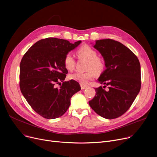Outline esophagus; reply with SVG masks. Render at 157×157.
<instances>
[{
	"mask_svg": "<svg viewBox=\"0 0 157 157\" xmlns=\"http://www.w3.org/2000/svg\"><path fill=\"white\" fill-rule=\"evenodd\" d=\"M88 87V85H85V84H83V83H81V88L82 90H84V89H86Z\"/></svg>",
	"mask_w": 157,
	"mask_h": 157,
	"instance_id": "obj_1",
	"label": "esophagus"
}]
</instances>
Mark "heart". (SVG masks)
<instances>
[{
	"instance_id": "1",
	"label": "heart",
	"mask_w": 157,
	"mask_h": 157,
	"mask_svg": "<svg viewBox=\"0 0 157 157\" xmlns=\"http://www.w3.org/2000/svg\"><path fill=\"white\" fill-rule=\"evenodd\" d=\"M76 54L79 59H85L86 62L85 72H74L69 76L71 79L78 81L81 83H85L94 78L95 73L100 74L105 68V62L101 57L98 56L95 49L88 45H83L76 50ZM76 60L71 53H67L64 56L63 64L65 69L72 71L75 66Z\"/></svg>"
}]
</instances>
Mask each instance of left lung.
Wrapping results in <instances>:
<instances>
[{
    "instance_id": "8db88e82",
    "label": "left lung",
    "mask_w": 157,
    "mask_h": 157,
    "mask_svg": "<svg viewBox=\"0 0 157 157\" xmlns=\"http://www.w3.org/2000/svg\"><path fill=\"white\" fill-rule=\"evenodd\" d=\"M94 48L104 57L106 69L98 79L104 86L95 88V95L88 103L101 117L117 118L128 111L140 91L141 65L137 56L118 41L98 40Z\"/></svg>"
}]
</instances>
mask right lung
Listing matches in <instances>:
<instances>
[{
  "label": "right lung",
  "mask_w": 157,
  "mask_h": 157,
  "mask_svg": "<svg viewBox=\"0 0 157 157\" xmlns=\"http://www.w3.org/2000/svg\"><path fill=\"white\" fill-rule=\"evenodd\" d=\"M81 43L48 37L43 39L25 53L20 66V88L26 101L46 119L59 118L67 111L72 96L81 90L75 80L63 81L68 71L65 55ZM63 82L59 88L55 85Z\"/></svg>",
  "instance_id": "obj_1"
}]
</instances>
